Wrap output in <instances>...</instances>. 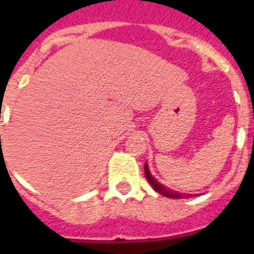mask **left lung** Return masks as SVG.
<instances>
[{"mask_svg":"<svg viewBox=\"0 0 254 254\" xmlns=\"http://www.w3.org/2000/svg\"><path fill=\"white\" fill-rule=\"evenodd\" d=\"M145 176H146L147 182L152 186V188H154L156 192H159L160 194H163V196L169 197V198H188V197L192 196V194L190 193H181V192H178V190H170V188L164 187L161 183H159V182L151 176L147 163L145 164Z\"/></svg>","mask_w":254,"mask_h":254,"instance_id":"obj_1","label":"left lung"}]
</instances>
